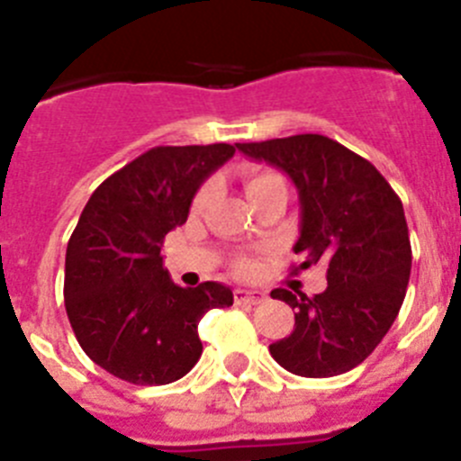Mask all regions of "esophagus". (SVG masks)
<instances>
[{"label":"esophagus","mask_w":461,"mask_h":461,"mask_svg":"<svg viewBox=\"0 0 461 461\" xmlns=\"http://www.w3.org/2000/svg\"><path fill=\"white\" fill-rule=\"evenodd\" d=\"M233 295L238 304H260L267 297L263 291H249V288H235Z\"/></svg>","instance_id":"1"}]
</instances>
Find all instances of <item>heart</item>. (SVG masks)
Wrapping results in <instances>:
<instances>
[{"mask_svg":"<svg viewBox=\"0 0 461 461\" xmlns=\"http://www.w3.org/2000/svg\"><path fill=\"white\" fill-rule=\"evenodd\" d=\"M279 182H284L276 173H270V170H258V173H249L247 175V182H244V186H247V194L256 195L260 194V191L270 189V186L279 185ZM210 194H212V185H205L198 189V194L194 195V210H203L205 207V203L210 201ZM235 272L242 276H249L256 272V263L251 258H240L238 263H235Z\"/></svg>","mask_w":461,"mask_h":461,"instance_id":"obj_1","label":"heart"}]
</instances>
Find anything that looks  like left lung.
Instances as JSON below:
<instances>
[{
    "label": "left lung",
    "mask_w": 461,
    "mask_h": 461,
    "mask_svg": "<svg viewBox=\"0 0 461 461\" xmlns=\"http://www.w3.org/2000/svg\"><path fill=\"white\" fill-rule=\"evenodd\" d=\"M238 149L295 185L297 270L328 267L319 295L270 293L297 309L291 335L270 344L272 357L297 376L351 372L388 335L409 286L411 240L399 195L367 158L319 133L238 142Z\"/></svg>",
    "instance_id": "1"
}]
</instances>
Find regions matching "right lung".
<instances>
[{
    "label": "right lung",
    "mask_w": 461,
    "mask_h": 461,
    "mask_svg": "<svg viewBox=\"0 0 461 461\" xmlns=\"http://www.w3.org/2000/svg\"><path fill=\"white\" fill-rule=\"evenodd\" d=\"M235 148H152L96 186L67 247L64 304L76 339L101 369L133 385H166L203 353L198 323L230 307L217 281L173 284L164 238L189 217L195 191Z\"/></svg>",
    "instance_id": "1"
}]
</instances>
